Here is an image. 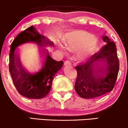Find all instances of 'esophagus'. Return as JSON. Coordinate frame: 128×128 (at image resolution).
<instances>
[{
    "instance_id": "esophagus-1",
    "label": "esophagus",
    "mask_w": 128,
    "mask_h": 128,
    "mask_svg": "<svg viewBox=\"0 0 128 128\" xmlns=\"http://www.w3.org/2000/svg\"><path fill=\"white\" fill-rule=\"evenodd\" d=\"M70 64H70V62L68 61V60L65 61V62H64V65L65 66H70Z\"/></svg>"
}]
</instances>
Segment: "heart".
Instances as JSON below:
<instances>
[{"mask_svg": "<svg viewBox=\"0 0 128 128\" xmlns=\"http://www.w3.org/2000/svg\"><path fill=\"white\" fill-rule=\"evenodd\" d=\"M57 47L62 53L69 48L74 50V58L79 63L89 60L100 48L98 40L93 34L84 30H76L66 34L64 40H58Z\"/></svg>", "mask_w": 128, "mask_h": 128, "instance_id": "b5f03b06", "label": "heart"}]
</instances>
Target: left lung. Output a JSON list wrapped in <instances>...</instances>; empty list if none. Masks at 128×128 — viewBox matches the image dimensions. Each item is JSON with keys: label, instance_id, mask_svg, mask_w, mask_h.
<instances>
[{"label": "left lung", "instance_id": "obj_1", "mask_svg": "<svg viewBox=\"0 0 128 128\" xmlns=\"http://www.w3.org/2000/svg\"><path fill=\"white\" fill-rule=\"evenodd\" d=\"M106 43L89 60L76 66L77 72L75 89L80 97L96 98L112 91L119 70L116 46L108 37Z\"/></svg>", "mask_w": 128, "mask_h": 128}]
</instances>
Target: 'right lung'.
Masks as SVG:
<instances>
[{
	"instance_id": "obj_1",
	"label": "right lung",
	"mask_w": 128,
	"mask_h": 128,
	"mask_svg": "<svg viewBox=\"0 0 128 128\" xmlns=\"http://www.w3.org/2000/svg\"><path fill=\"white\" fill-rule=\"evenodd\" d=\"M28 42H34L40 46H54V43L40 34L32 26L18 34L10 45L9 70L18 92L30 99H41L49 94L52 79L63 66L64 62L56 61L48 52H44L45 58L41 70L35 74L28 72L15 52L19 46Z\"/></svg>"
}]
</instances>
